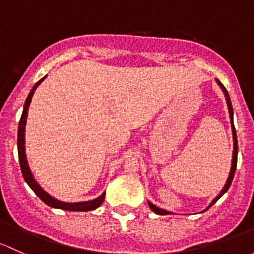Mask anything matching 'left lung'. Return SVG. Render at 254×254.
Returning <instances> with one entry per match:
<instances>
[{"instance_id":"obj_1","label":"left lung","mask_w":254,"mask_h":254,"mask_svg":"<svg viewBox=\"0 0 254 254\" xmlns=\"http://www.w3.org/2000/svg\"><path fill=\"white\" fill-rule=\"evenodd\" d=\"M216 82H218V84L220 85V88L223 89V91H224V94H225V98H226V103H227V106H229L230 120H231L232 133H234V154H232V166H231V171H230V176H229V179H227V181H226V185L224 186V188H223V190H221V192H220V194H219L218 197H216L215 199H214L213 202H211V204L209 205L208 208H210V206L213 205L214 203H215L216 200H218L219 198H220L221 195H223L224 193L226 192L227 190H229V188H230V186H231V182H232V180H234V176H235V171H236V166H237V150H239V145H237V135H236V129H235V126H234V110H232L231 100H230V96H229V93H227L226 88H225L224 85L221 84V82H220V80H218V79H216ZM148 204H149V206H150V208H151V210H153V211H155V213H156V214H159V215H166V214H171V213H170V211H166V210H164V209H160V208H158V206H156V205H154L153 203L148 202Z\"/></svg>"}]
</instances>
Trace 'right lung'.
Returning a JSON list of instances; mask_svg holds the SVG:
<instances>
[{
	"label": "right lung",
	"instance_id": "obj_1",
	"mask_svg": "<svg viewBox=\"0 0 254 254\" xmlns=\"http://www.w3.org/2000/svg\"><path fill=\"white\" fill-rule=\"evenodd\" d=\"M46 78V75L44 78H41L35 85H34L33 89L30 90L29 95H28L27 100H25L24 104V109H23V114L22 117H20L19 121V126H18V158H19V164H20V170H22L23 177H24L25 182L29 185V187L34 190L36 195L43 200L45 204H48L49 206H52V208H59V209H64V210H69V211H89V210H94V209L98 208L99 205L103 204L104 198H105V193L100 195L99 198L93 200H88V202H79V203H64V202H60V200L55 199L52 198L51 195H49L43 188L40 187L34 180L33 175H31L29 166H28L27 163V158H25V148H24V129H25V122H27V116H28V108L30 105L31 101V96H33L34 91L35 89L38 88V85L43 82L44 79Z\"/></svg>",
	"mask_w": 254,
	"mask_h": 254
}]
</instances>
